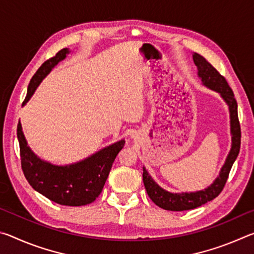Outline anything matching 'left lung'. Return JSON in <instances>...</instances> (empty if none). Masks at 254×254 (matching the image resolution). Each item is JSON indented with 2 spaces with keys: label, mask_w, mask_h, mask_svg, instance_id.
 I'll use <instances>...</instances> for the list:
<instances>
[{
  "label": "left lung",
  "mask_w": 254,
  "mask_h": 254,
  "mask_svg": "<svg viewBox=\"0 0 254 254\" xmlns=\"http://www.w3.org/2000/svg\"><path fill=\"white\" fill-rule=\"evenodd\" d=\"M192 60L197 66V75L201 80V84L206 87L215 91L221 95L223 101L229 106L230 112V128L232 143L231 150L225 159V162L221 168L220 174L216 179L209 185L208 187L197 191H186V192H171L163 189L154 182L153 178L149 175L148 170L143 167V184L148 196L151 198L154 204L159 207L167 210H180L192 209L204 205L207 201L214 199L220 195L223 187L229 177L230 170L233 166L234 161L239 156L241 145V128L238 118V103L234 98V94L227 84L226 79L218 72L203 56L194 53Z\"/></svg>",
  "instance_id": "8db88e82"
}]
</instances>
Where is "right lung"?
Returning <instances> with one entry per match:
<instances>
[{
    "label": "right lung",
    "instance_id": "1",
    "mask_svg": "<svg viewBox=\"0 0 254 254\" xmlns=\"http://www.w3.org/2000/svg\"><path fill=\"white\" fill-rule=\"evenodd\" d=\"M70 54L64 48L47 60L30 80L22 106L29 102L42 79ZM16 134L20 144L21 166L25 178L34 190L55 203L65 206H83L93 203L102 192L112 165L124 147L123 139L101 149L92 156L69 165L59 166L46 161L34 153L25 140L21 122Z\"/></svg>",
    "mask_w": 254,
    "mask_h": 254
}]
</instances>
